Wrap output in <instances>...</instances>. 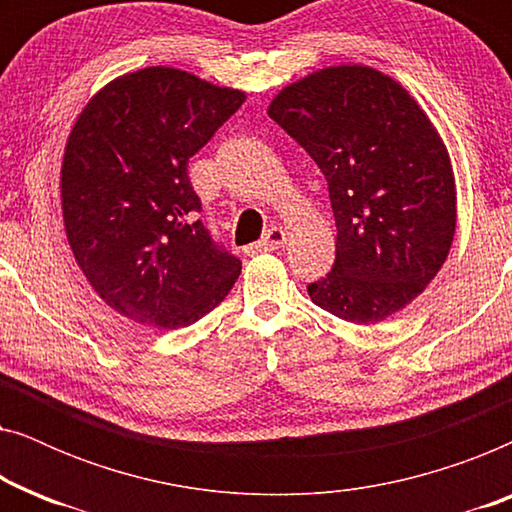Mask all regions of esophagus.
I'll return each mask as SVG.
<instances>
[{
    "label": "esophagus",
    "mask_w": 512,
    "mask_h": 512,
    "mask_svg": "<svg viewBox=\"0 0 512 512\" xmlns=\"http://www.w3.org/2000/svg\"><path fill=\"white\" fill-rule=\"evenodd\" d=\"M284 244H286V233L282 228L272 226L268 233L263 235V240L251 247V251H275L279 247H284Z\"/></svg>",
    "instance_id": "esophagus-1"
}]
</instances>
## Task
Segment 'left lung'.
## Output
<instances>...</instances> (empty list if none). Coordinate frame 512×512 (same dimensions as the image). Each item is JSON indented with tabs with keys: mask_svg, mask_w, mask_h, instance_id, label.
Returning <instances> with one entry per match:
<instances>
[{
	"mask_svg": "<svg viewBox=\"0 0 512 512\" xmlns=\"http://www.w3.org/2000/svg\"><path fill=\"white\" fill-rule=\"evenodd\" d=\"M268 114L326 177L335 261L307 284L314 305L352 324L403 310L443 268L457 223L445 144L382 72L328 67L291 83Z\"/></svg>",
	"mask_w": 512,
	"mask_h": 512,
	"instance_id": "left-lung-1",
	"label": "left lung"
}]
</instances>
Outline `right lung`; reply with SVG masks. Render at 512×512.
<instances>
[{
	"label": "right lung",
	"instance_id": "obj_1",
	"mask_svg": "<svg viewBox=\"0 0 512 512\" xmlns=\"http://www.w3.org/2000/svg\"><path fill=\"white\" fill-rule=\"evenodd\" d=\"M242 102L240 90L149 67L81 111L62 160V216L83 275L123 317L191 326L240 277V258L198 219L188 160Z\"/></svg>",
	"mask_w": 512,
	"mask_h": 512
}]
</instances>
